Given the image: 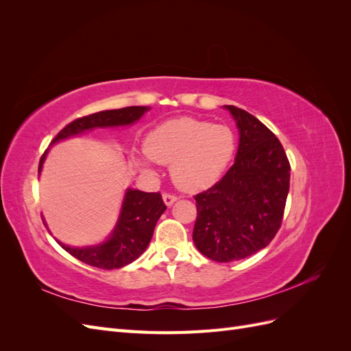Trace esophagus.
Masks as SVG:
<instances>
[{"label":"esophagus","instance_id":"34e87169","mask_svg":"<svg viewBox=\"0 0 351 351\" xmlns=\"http://www.w3.org/2000/svg\"><path fill=\"white\" fill-rule=\"evenodd\" d=\"M162 199H164V204L167 205V206H171L174 202L178 199L176 195H169V193H164L162 195Z\"/></svg>","mask_w":351,"mask_h":351}]
</instances>
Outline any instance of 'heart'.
Wrapping results in <instances>:
<instances>
[{
  "label": "heart",
  "instance_id": "heart-1",
  "mask_svg": "<svg viewBox=\"0 0 351 351\" xmlns=\"http://www.w3.org/2000/svg\"><path fill=\"white\" fill-rule=\"evenodd\" d=\"M139 164L151 171V161L171 164L173 182L184 192H202L226 173L236 152L234 133L222 124L182 117L158 124L145 139Z\"/></svg>",
  "mask_w": 351,
  "mask_h": 351
}]
</instances>
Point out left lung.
<instances>
[{
  "mask_svg": "<svg viewBox=\"0 0 351 351\" xmlns=\"http://www.w3.org/2000/svg\"><path fill=\"white\" fill-rule=\"evenodd\" d=\"M224 108L240 134L236 161L218 183L195 196V246L215 262L240 261L268 246L281 227L291 169L267 125L234 105Z\"/></svg>",
  "mask_w": 351,
  "mask_h": 351,
  "instance_id": "left-lung-1",
  "label": "left lung"
}]
</instances>
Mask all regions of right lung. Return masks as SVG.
I'll return each mask as SVG.
<instances>
[{"mask_svg":"<svg viewBox=\"0 0 351 351\" xmlns=\"http://www.w3.org/2000/svg\"><path fill=\"white\" fill-rule=\"evenodd\" d=\"M149 107H127L120 110H108L82 117L67 124L51 142V146L93 129H107V127L130 125L142 119L149 111ZM48 149L42 155L39 162V173L47 158ZM167 209L162 196L158 193H146L142 190L127 189L120 209V217L110 237L93 246L71 247L58 241L60 246L69 252L71 256L101 269H119L136 261L146 250L149 244L156 222ZM45 224V219H44Z\"/></svg>","mask_w":351,"mask_h":351,"instance_id":"1","label":"right lung"}]
</instances>
